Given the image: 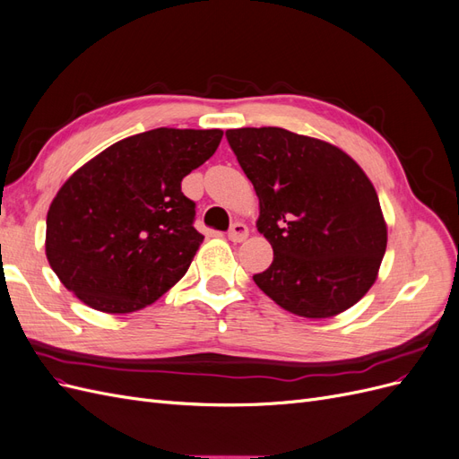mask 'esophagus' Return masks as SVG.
Instances as JSON below:
<instances>
[{
  "mask_svg": "<svg viewBox=\"0 0 459 459\" xmlns=\"http://www.w3.org/2000/svg\"><path fill=\"white\" fill-rule=\"evenodd\" d=\"M228 238L233 243H243L248 238V228L243 224V221H235L231 230L228 231Z\"/></svg>",
  "mask_w": 459,
  "mask_h": 459,
  "instance_id": "34e87169",
  "label": "esophagus"
}]
</instances>
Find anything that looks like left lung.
Returning <instances> with one entry per match:
<instances>
[{"label":"left lung","mask_w":459,"mask_h":459,"mask_svg":"<svg viewBox=\"0 0 459 459\" xmlns=\"http://www.w3.org/2000/svg\"><path fill=\"white\" fill-rule=\"evenodd\" d=\"M255 186L256 228L273 248L255 283L290 314L337 316L377 280L386 224L377 191L339 147L283 128L228 130Z\"/></svg>","instance_id":"8db88e82"}]
</instances>
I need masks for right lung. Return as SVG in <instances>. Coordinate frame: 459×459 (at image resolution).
<instances>
[{
	"label": "right lung",
	"mask_w": 459,
	"mask_h": 459,
	"mask_svg": "<svg viewBox=\"0 0 459 459\" xmlns=\"http://www.w3.org/2000/svg\"><path fill=\"white\" fill-rule=\"evenodd\" d=\"M221 135L157 128L80 166L48 211L46 256L61 283L93 310L130 314L182 280L204 239L182 179Z\"/></svg>",
	"instance_id": "right-lung-1"
}]
</instances>
